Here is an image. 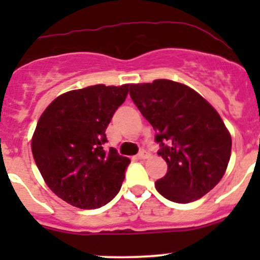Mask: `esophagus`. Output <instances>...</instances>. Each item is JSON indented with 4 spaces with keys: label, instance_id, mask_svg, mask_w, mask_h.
<instances>
[{
    "label": "esophagus",
    "instance_id": "1",
    "mask_svg": "<svg viewBox=\"0 0 260 260\" xmlns=\"http://www.w3.org/2000/svg\"><path fill=\"white\" fill-rule=\"evenodd\" d=\"M147 157H148V153H147L146 151H141L140 153L137 154L138 159H145V158H147Z\"/></svg>",
    "mask_w": 260,
    "mask_h": 260
}]
</instances>
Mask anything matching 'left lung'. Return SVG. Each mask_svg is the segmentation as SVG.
Returning <instances> with one entry per match:
<instances>
[{
  "label": "left lung",
  "mask_w": 260,
  "mask_h": 260,
  "mask_svg": "<svg viewBox=\"0 0 260 260\" xmlns=\"http://www.w3.org/2000/svg\"><path fill=\"white\" fill-rule=\"evenodd\" d=\"M129 95L156 131L157 153L167 164L157 191L179 204L206 195L224 176L232 152L219 113L190 86L167 79L131 84Z\"/></svg>",
  "instance_id": "left-lung-1"
}]
</instances>
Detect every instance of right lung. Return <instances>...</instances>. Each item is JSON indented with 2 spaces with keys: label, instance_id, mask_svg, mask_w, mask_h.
I'll list each match as a JSON object with an SVG mask.
<instances>
[{
  "label": "right lung",
  "instance_id": "1",
  "mask_svg": "<svg viewBox=\"0 0 260 260\" xmlns=\"http://www.w3.org/2000/svg\"><path fill=\"white\" fill-rule=\"evenodd\" d=\"M129 84L86 86L61 94L44 111L31 149L50 190L79 209H98L119 192L128 157L104 149L106 129Z\"/></svg>",
  "mask_w": 260,
  "mask_h": 260
}]
</instances>
